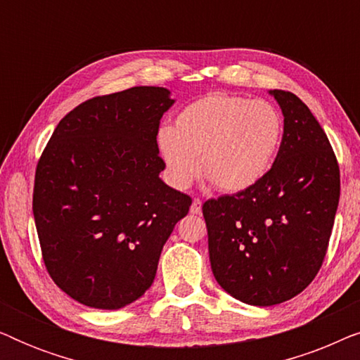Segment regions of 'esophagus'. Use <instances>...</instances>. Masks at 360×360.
<instances>
[{"instance_id": "esophagus-1", "label": "esophagus", "mask_w": 360, "mask_h": 360, "mask_svg": "<svg viewBox=\"0 0 360 360\" xmlns=\"http://www.w3.org/2000/svg\"><path fill=\"white\" fill-rule=\"evenodd\" d=\"M190 213L191 214H201V201L198 198H195L193 203H191Z\"/></svg>"}]
</instances>
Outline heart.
Instances as JSON below:
<instances>
[{"label": "heart", "instance_id": "heart-1", "mask_svg": "<svg viewBox=\"0 0 360 360\" xmlns=\"http://www.w3.org/2000/svg\"><path fill=\"white\" fill-rule=\"evenodd\" d=\"M283 132V116L272 103L211 93L181 108L172 129L159 131L157 149L175 188L190 186L201 170L218 190L238 193L272 170Z\"/></svg>", "mask_w": 360, "mask_h": 360}]
</instances>
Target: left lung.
Returning a JSON list of instances; mask_svg holds the SVG:
<instances>
[{
	"mask_svg": "<svg viewBox=\"0 0 360 360\" xmlns=\"http://www.w3.org/2000/svg\"><path fill=\"white\" fill-rule=\"evenodd\" d=\"M269 93L285 122L272 170L252 188L203 205L216 282L254 307L287 302L316 277L341 190L336 155L309 108L290 91Z\"/></svg>",
	"mask_w": 360,
	"mask_h": 360,
	"instance_id": "8db88e82",
	"label": "left lung"
}]
</instances>
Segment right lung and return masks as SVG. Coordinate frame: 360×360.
Segmentation results:
<instances>
[{"mask_svg": "<svg viewBox=\"0 0 360 360\" xmlns=\"http://www.w3.org/2000/svg\"><path fill=\"white\" fill-rule=\"evenodd\" d=\"M164 86H134L72 110L37 164L32 211L57 287L98 309L124 308L150 288L160 252L191 198L164 184L157 149Z\"/></svg>", "mask_w": 360, "mask_h": 360, "instance_id": "add662e5", "label": "right lung"}]
</instances>
